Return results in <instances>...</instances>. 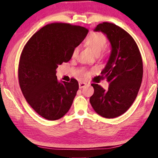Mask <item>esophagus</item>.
<instances>
[{"instance_id":"34e87169","label":"esophagus","mask_w":158,"mask_h":158,"mask_svg":"<svg viewBox=\"0 0 158 158\" xmlns=\"http://www.w3.org/2000/svg\"><path fill=\"white\" fill-rule=\"evenodd\" d=\"M85 85H86V84L84 82H79V89H83V88L85 86Z\"/></svg>"}]
</instances>
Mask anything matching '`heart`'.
Masks as SVG:
<instances>
[{
  "instance_id": "obj_1",
  "label": "heart",
  "mask_w": 158,
  "mask_h": 158,
  "mask_svg": "<svg viewBox=\"0 0 158 158\" xmlns=\"http://www.w3.org/2000/svg\"><path fill=\"white\" fill-rule=\"evenodd\" d=\"M85 44L88 47H89L92 49L93 53L96 56H99L100 54L106 44V37L103 34L100 33H93L88 37L85 41ZM79 52V47H76L73 49V57H76ZM86 75V74H84Z\"/></svg>"
}]
</instances>
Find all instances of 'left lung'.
<instances>
[{"label": "left lung", "instance_id": "obj_1", "mask_svg": "<svg viewBox=\"0 0 158 158\" xmlns=\"http://www.w3.org/2000/svg\"><path fill=\"white\" fill-rule=\"evenodd\" d=\"M94 31L106 35L111 53L101 73L109 83L108 89L92 84L94 93L90 102L100 116L114 118L126 112L137 98L142 81V59L135 41L119 26L104 22Z\"/></svg>", "mask_w": 158, "mask_h": 158}]
</instances>
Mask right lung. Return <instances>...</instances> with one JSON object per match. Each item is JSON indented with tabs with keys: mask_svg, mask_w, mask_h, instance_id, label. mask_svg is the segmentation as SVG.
I'll list each match as a JSON object with an SVG mask.
<instances>
[{
	"mask_svg": "<svg viewBox=\"0 0 158 158\" xmlns=\"http://www.w3.org/2000/svg\"><path fill=\"white\" fill-rule=\"evenodd\" d=\"M88 32L79 26L51 23L35 33L23 48L18 70L21 90L31 107L44 118L59 119L73 105L78 81H59L56 69L71 59L73 49Z\"/></svg>",
	"mask_w": 158,
	"mask_h": 158,
	"instance_id": "obj_1",
	"label": "right lung"
}]
</instances>
